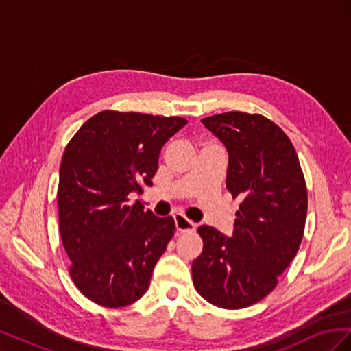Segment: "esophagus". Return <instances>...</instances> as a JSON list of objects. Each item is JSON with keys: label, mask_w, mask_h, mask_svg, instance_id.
Returning <instances> with one entry per match:
<instances>
[{"label": "esophagus", "mask_w": 351, "mask_h": 351, "mask_svg": "<svg viewBox=\"0 0 351 351\" xmlns=\"http://www.w3.org/2000/svg\"><path fill=\"white\" fill-rule=\"evenodd\" d=\"M174 221H176V228L178 232H193L196 228L195 222L190 221L189 218H186L182 214L174 215Z\"/></svg>", "instance_id": "esophagus-1"}]
</instances>
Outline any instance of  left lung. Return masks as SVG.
Returning <instances> with one entry per match:
<instances>
[{
  "instance_id": "8db88e82",
  "label": "left lung",
  "mask_w": 351,
  "mask_h": 351,
  "mask_svg": "<svg viewBox=\"0 0 351 351\" xmlns=\"http://www.w3.org/2000/svg\"><path fill=\"white\" fill-rule=\"evenodd\" d=\"M228 151L227 189L243 199L234 231L197 228L204 250L193 261L197 293L222 309L265 299L294 259L304 232L307 189L291 141L261 114L230 111L200 120Z\"/></svg>"
}]
</instances>
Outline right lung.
<instances>
[{"instance_id":"obj_1","label":"right lung","mask_w":351,"mask_h":351,"mask_svg":"<svg viewBox=\"0 0 351 351\" xmlns=\"http://www.w3.org/2000/svg\"><path fill=\"white\" fill-rule=\"evenodd\" d=\"M182 117L105 110L67 143L60 165V234L79 291L104 307L137 302L174 236L173 217L158 218L130 193L152 186L164 143Z\"/></svg>"}]
</instances>
